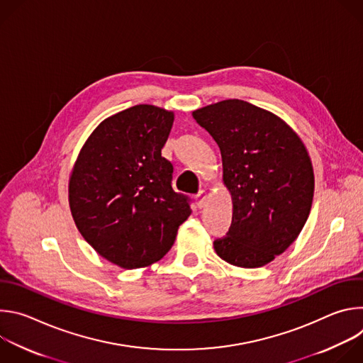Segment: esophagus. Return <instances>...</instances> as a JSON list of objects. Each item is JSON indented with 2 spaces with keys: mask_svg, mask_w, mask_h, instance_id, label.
Listing matches in <instances>:
<instances>
[{
  "mask_svg": "<svg viewBox=\"0 0 363 363\" xmlns=\"http://www.w3.org/2000/svg\"><path fill=\"white\" fill-rule=\"evenodd\" d=\"M206 191L201 189L196 195H195V199H196V205L199 206V208H202V206H205V202H206Z\"/></svg>",
  "mask_w": 363,
  "mask_h": 363,
  "instance_id": "esophagus-1",
  "label": "esophagus"
}]
</instances>
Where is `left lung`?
Wrapping results in <instances>:
<instances>
[{"instance_id":"8db88e82","label":"left lung","mask_w":363,"mask_h":363,"mask_svg":"<svg viewBox=\"0 0 363 363\" xmlns=\"http://www.w3.org/2000/svg\"><path fill=\"white\" fill-rule=\"evenodd\" d=\"M221 150L233 223L214 241L224 262L255 269L284 252L303 230L315 192L308 153L279 116L238 99L192 112Z\"/></svg>"}]
</instances>
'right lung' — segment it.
Segmentation results:
<instances>
[{
  "label": "right lung",
  "instance_id": "obj_1",
  "mask_svg": "<svg viewBox=\"0 0 363 363\" xmlns=\"http://www.w3.org/2000/svg\"><path fill=\"white\" fill-rule=\"evenodd\" d=\"M174 112L136 105L103 121L83 145L69 181V203L83 238L108 262L139 269L160 262L191 216L172 189L162 147Z\"/></svg>",
  "mask_w": 363,
  "mask_h": 363
}]
</instances>
